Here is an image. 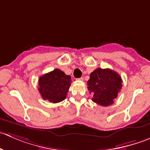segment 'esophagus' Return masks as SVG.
Segmentation results:
<instances>
[{"instance_id":"esophagus-1","label":"esophagus","mask_w":150,"mask_h":150,"mask_svg":"<svg viewBox=\"0 0 150 150\" xmlns=\"http://www.w3.org/2000/svg\"><path fill=\"white\" fill-rule=\"evenodd\" d=\"M77 81H83V78H77Z\"/></svg>"}]
</instances>
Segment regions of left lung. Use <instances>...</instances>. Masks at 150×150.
Masks as SVG:
<instances>
[{"label":"left lung","mask_w":150,"mask_h":150,"mask_svg":"<svg viewBox=\"0 0 150 150\" xmlns=\"http://www.w3.org/2000/svg\"><path fill=\"white\" fill-rule=\"evenodd\" d=\"M88 89L93 93L92 101L107 107L114 103L122 88L121 77L110 69L97 68L90 74Z\"/></svg>","instance_id":"8db88e82"}]
</instances>
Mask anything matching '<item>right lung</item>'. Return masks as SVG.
Here are the masks:
<instances>
[{
	"label": "right lung",
	"mask_w": 150,
	"mask_h": 150,
	"mask_svg": "<svg viewBox=\"0 0 150 150\" xmlns=\"http://www.w3.org/2000/svg\"><path fill=\"white\" fill-rule=\"evenodd\" d=\"M71 77L59 69L40 77L38 91L41 97L52 103L64 100L71 85Z\"/></svg>",
	"instance_id": "add662e5"
}]
</instances>
